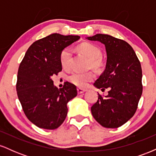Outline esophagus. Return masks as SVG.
<instances>
[{"instance_id": "1", "label": "esophagus", "mask_w": 156, "mask_h": 156, "mask_svg": "<svg viewBox=\"0 0 156 156\" xmlns=\"http://www.w3.org/2000/svg\"><path fill=\"white\" fill-rule=\"evenodd\" d=\"M77 91H78V94H82V93L87 92V89H80V88H78L77 89Z\"/></svg>"}]
</instances>
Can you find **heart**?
<instances>
[{
    "instance_id": "obj_1",
    "label": "heart",
    "mask_w": 156,
    "mask_h": 156,
    "mask_svg": "<svg viewBox=\"0 0 156 156\" xmlns=\"http://www.w3.org/2000/svg\"><path fill=\"white\" fill-rule=\"evenodd\" d=\"M78 51L83 53L89 58V67L96 70H100L104 65L102 58V52L99 48L94 44L83 42L77 47ZM72 62V51L70 48L64 49L60 54V62L62 67L68 69L70 67ZM94 75L92 72L88 73H73L69 76V80L71 83L78 87H85L89 82L94 79Z\"/></svg>"
}]
</instances>
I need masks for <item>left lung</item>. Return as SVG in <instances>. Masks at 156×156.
<instances>
[{
	"instance_id": "8db88e82",
	"label": "left lung",
	"mask_w": 156,
	"mask_h": 156,
	"mask_svg": "<svg viewBox=\"0 0 156 156\" xmlns=\"http://www.w3.org/2000/svg\"><path fill=\"white\" fill-rule=\"evenodd\" d=\"M105 44L107 53L104 72L94 86L108 95L98 94V101L92 105L93 117L102 126L117 128L134 115L142 94V71L140 62L128 42L108 34L87 37Z\"/></svg>"
}]
</instances>
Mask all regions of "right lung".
Listing matches in <instances>:
<instances>
[{
    "label": "right lung",
    "instance_id": "1",
    "mask_svg": "<svg viewBox=\"0 0 156 156\" xmlns=\"http://www.w3.org/2000/svg\"><path fill=\"white\" fill-rule=\"evenodd\" d=\"M80 39L79 36L53 34L30 46L20 64L16 84L25 114L40 128L56 129L67 114V104L77 95L76 87L65 82L58 89L52 77L62 69V51Z\"/></svg>",
    "mask_w": 156,
    "mask_h": 156
}]
</instances>
